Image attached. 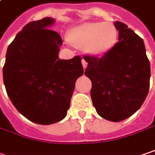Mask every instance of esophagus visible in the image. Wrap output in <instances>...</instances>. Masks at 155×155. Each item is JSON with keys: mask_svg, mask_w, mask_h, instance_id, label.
I'll return each instance as SVG.
<instances>
[{"mask_svg": "<svg viewBox=\"0 0 155 155\" xmlns=\"http://www.w3.org/2000/svg\"><path fill=\"white\" fill-rule=\"evenodd\" d=\"M87 62L84 60V59H82V65H83V67H84V69H85L86 67H87Z\"/></svg>", "mask_w": 155, "mask_h": 155, "instance_id": "obj_1", "label": "esophagus"}]
</instances>
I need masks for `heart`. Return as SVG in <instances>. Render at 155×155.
<instances>
[{
  "mask_svg": "<svg viewBox=\"0 0 155 155\" xmlns=\"http://www.w3.org/2000/svg\"><path fill=\"white\" fill-rule=\"evenodd\" d=\"M118 40V30L112 22H85L73 28L69 41L77 48H84L91 56L101 57L112 50Z\"/></svg>",
  "mask_w": 155,
  "mask_h": 155,
  "instance_id": "1",
  "label": "heart"
}]
</instances>
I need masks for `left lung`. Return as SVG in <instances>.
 <instances>
[{
	"label": "left lung",
	"mask_w": 155,
	"mask_h": 155,
	"mask_svg": "<svg viewBox=\"0 0 155 155\" xmlns=\"http://www.w3.org/2000/svg\"><path fill=\"white\" fill-rule=\"evenodd\" d=\"M119 42L102 58L84 56L85 76L91 81V97L105 120L118 122L135 113L150 86V63L143 39L121 21H115Z\"/></svg>",
	"instance_id": "1"
}]
</instances>
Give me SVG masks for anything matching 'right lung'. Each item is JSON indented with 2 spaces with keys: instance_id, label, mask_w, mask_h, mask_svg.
I'll use <instances>...</instances> for the list:
<instances>
[{
  "instance_id": "1",
  "label": "right lung",
  "mask_w": 155,
  "mask_h": 155,
  "mask_svg": "<svg viewBox=\"0 0 155 155\" xmlns=\"http://www.w3.org/2000/svg\"><path fill=\"white\" fill-rule=\"evenodd\" d=\"M54 19L28 22L7 51L3 82L11 102L28 120L51 125L64 119L77 79L84 74L81 58H58L63 41L47 28Z\"/></svg>"
}]
</instances>
